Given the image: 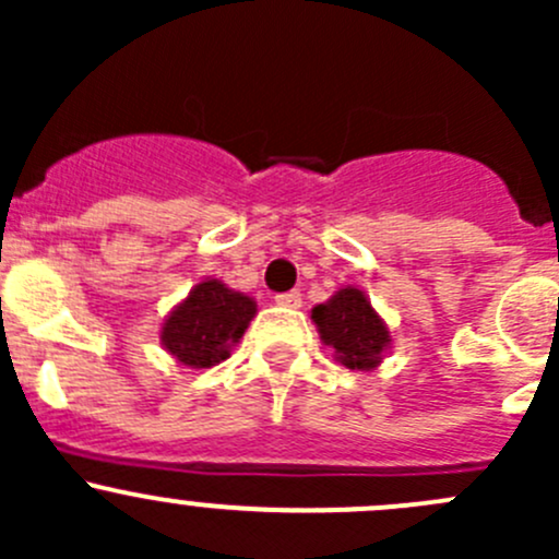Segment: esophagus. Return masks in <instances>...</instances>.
Returning a JSON list of instances; mask_svg holds the SVG:
<instances>
[{"mask_svg":"<svg viewBox=\"0 0 559 559\" xmlns=\"http://www.w3.org/2000/svg\"><path fill=\"white\" fill-rule=\"evenodd\" d=\"M275 306H281V308H300L302 306V295L297 289L284 292V295H275Z\"/></svg>","mask_w":559,"mask_h":559,"instance_id":"obj_1","label":"esophagus"}]
</instances>
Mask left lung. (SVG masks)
Wrapping results in <instances>:
<instances>
[{
    "mask_svg": "<svg viewBox=\"0 0 559 559\" xmlns=\"http://www.w3.org/2000/svg\"><path fill=\"white\" fill-rule=\"evenodd\" d=\"M311 319L324 346L335 348V359L348 370H373L392 348L386 321L370 306L357 286H343L326 302L316 306Z\"/></svg>",
    "mask_w": 559,
    "mask_h": 559,
    "instance_id": "obj_1",
    "label": "left lung"
}]
</instances>
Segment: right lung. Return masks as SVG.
<instances>
[{
    "mask_svg": "<svg viewBox=\"0 0 559 559\" xmlns=\"http://www.w3.org/2000/svg\"><path fill=\"white\" fill-rule=\"evenodd\" d=\"M253 316V297L229 289L218 278H205L165 319L162 346L186 368H213L229 357Z\"/></svg>",
    "mask_w": 559,
    "mask_h": 559,
    "instance_id": "right-lung-1",
    "label": "right lung"
}]
</instances>
